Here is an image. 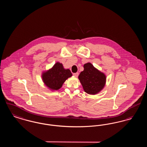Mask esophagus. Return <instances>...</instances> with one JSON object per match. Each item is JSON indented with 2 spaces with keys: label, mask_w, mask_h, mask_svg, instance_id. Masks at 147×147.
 Listing matches in <instances>:
<instances>
[{
  "label": "esophagus",
  "mask_w": 147,
  "mask_h": 147,
  "mask_svg": "<svg viewBox=\"0 0 147 147\" xmlns=\"http://www.w3.org/2000/svg\"><path fill=\"white\" fill-rule=\"evenodd\" d=\"M73 76L75 77H78L79 76V73H73Z\"/></svg>",
  "instance_id": "34e87169"
}]
</instances>
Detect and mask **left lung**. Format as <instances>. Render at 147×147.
I'll list each match as a JSON object with an SVG mask.
<instances>
[{
	"label": "left lung",
	"mask_w": 147,
	"mask_h": 147,
	"mask_svg": "<svg viewBox=\"0 0 147 147\" xmlns=\"http://www.w3.org/2000/svg\"><path fill=\"white\" fill-rule=\"evenodd\" d=\"M78 78L84 91L90 95L97 94L101 91L106 82L105 74L89 62L84 64V70L80 73Z\"/></svg>",
	"instance_id": "left-lung-1"
}]
</instances>
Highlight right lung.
Wrapping results in <instances>:
<instances>
[{
    "label": "right lung",
    "instance_id": "1",
    "mask_svg": "<svg viewBox=\"0 0 147 147\" xmlns=\"http://www.w3.org/2000/svg\"><path fill=\"white\" fill-rule=\"evenodd\" d=\"M71 76L72 74L69 69H64L62 63L57 62L51 69L42 73V81L50 90H57Z\"/></svg>",
    "mask_w": 147,
    "mask_h": 147
}]
</instances>
